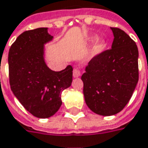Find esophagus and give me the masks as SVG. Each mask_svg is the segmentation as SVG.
Returning a JSON list of instances; mask_svg holds the SVG:
<instances>
[{
  "label": "esophagus",
  "mask_w": 148,
  "mask_h": 148,
  "mask_svg": "<svg viewBox=\"0 0 148 148\" xmlns=\"http://www.w3.org/2000/svg\"><path fill=\"white\" fill-rule=\"evenodd\" d=\"M80 74H81V72H80V70L79 69H74V71H73V76H74V78L79 77Z\"/></svg>",
  "instance_id": "esophagus-1"
}]
</instances>
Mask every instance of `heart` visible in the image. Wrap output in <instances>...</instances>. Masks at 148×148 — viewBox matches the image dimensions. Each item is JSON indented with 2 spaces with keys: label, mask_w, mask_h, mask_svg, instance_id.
<instances>
[{
  "label": "heart",
  "mask_w": 148,
  "mask_h": 148,
  "mask_svg": "<svg viewBox=\"0 0 148 148\" xmlns=\"http://www.w3.org/2000/svg\"><path fill=\"white\" fill-rule=\"evenodd\" d=\"M97 39H98V37L97 36H92V37L90 38V42H93L96 41ZM106 48V42L104 40H100V41H98L96 42V44L94 46V48L92 49V54L94 56L98 55V54L101 53L105 50Z\"/></svg>",
  "instance_id": "1"
}]
</instances>
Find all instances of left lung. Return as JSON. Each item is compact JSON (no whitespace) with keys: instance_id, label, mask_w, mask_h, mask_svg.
Segmentation results:
<instances>
[{"instance_id":"left-lung-1","label":"left lung","mask_w":148,"mask_h":148,"mask_svg":"<svg viewBox=\"0 0 148 148\" xmlns=\"http://www.w3.org/2000/svg\"><path fill=\"white\" fill-rule=\"evenodd\" d=\"M114 40L110 49L95 55L81 77L84 100L100 116H112L122 110L138 82V49L124 31L110 27Z\"/></svg>"}]
</instances>
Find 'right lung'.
Segmentation results:
<instances>
[{
  "label": "right lung",
  "mask_w": 148,
  "mask_h": 148,
  "mask_svg": "<svg viewBox=\"0 0 148 148\" xmlns=\"http://www.w3.org/2000/svg\"><path fill=\"white\" fill-rule=\"evenodd\" d=\"M53 39L47 27L26 31L8 53L12 91L28 112L38 118L53 116L62 105L61 93L71 85L73 68L55 72L44 61V44Z\"/></svg>",
  "instance_id": "obj_1"
}]
</instances>
